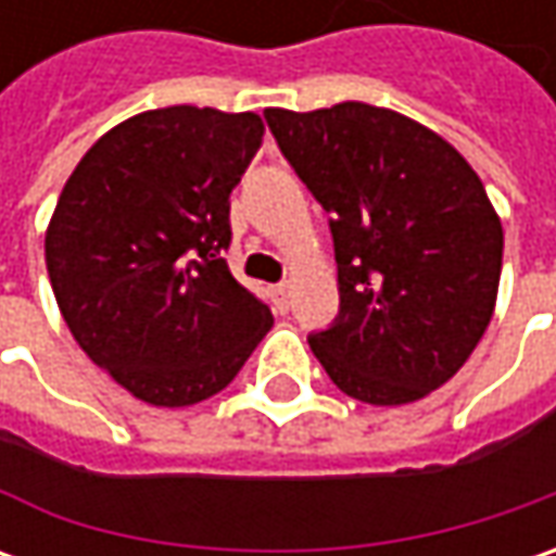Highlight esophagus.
<instances>
[{
  "mask_svg": "<svg viewBox=\"0 0 556 556\" xmlns=\"http://www.w3.org/2000/svg\"><path fill=\"white\" fill-rule=\"evenodd\" d=\"M271 303H275V309H278V312L290 309V288H288V285H275V288H271Z\"/></svg>",
  "mask_w": 556,
  "mask_h": 556,
  "instance_id": "34e87169",
  "label": "esophagus"
}]
</instances>
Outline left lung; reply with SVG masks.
Instances as JSON below:
<instances>
[{
	"instance_id": "left-lung-1",
	"label": "left lung",
	"mask_w": 556,
	"mask_h": 556,
	"mask_svg": "<svg viewBox=\"0 0 556 556\" xmlns=\"http://www.w3.org/2000/svg\"><path fill=\"white\" fill-rule=\"evenodd\" d=\"M266 123L331 213L340 312L309 337L315 358L368 405L433 393L495 312L504 231L480 176L433 129L362 101Z\"/></svg>"
}]
</instances>
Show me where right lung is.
<instances>
[{"instance_id":"1","label":"right lung","mask_w":556,"mask_h":556,"mask_svg":"<svg viewBox=\"0 0 556 556\" xmlns=\"http://www.w3.org/2000/svg\"><path fill=\"white\" fill-rule=\"evenodd\" d=\"M256 114L157 108L86 151L46 231L74 340L123 390L161 408L225 390L271 328L228 271L231 188L263 144Z\"/></svg>"}]
</instances>
